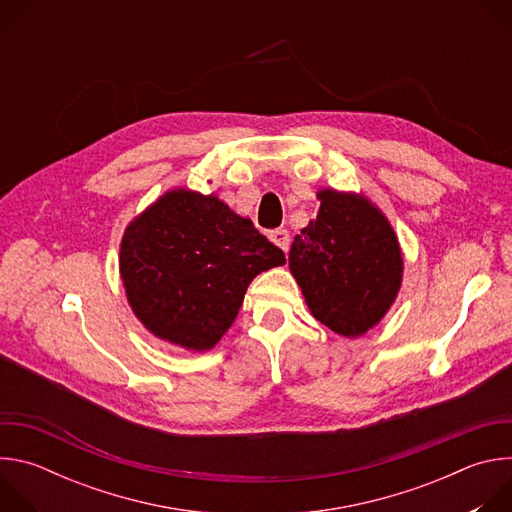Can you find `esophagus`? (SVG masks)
<instances>
[{
	"mask_svg": "<svg viewBox=\"0 0 512 512\" xmlns=\"http://www.w3.org/2000/svg\"><path fill=\"white\" fill-rule=\"evenodd\" d=\"M269 239H271V243L277 245L283 253H287V249H289V233H287L285 229H275V231H271Z\"/></svg>",
	"mask_w": 512,
	"mask_h": 512,
	"instance_id": "obj_1",
	"label": "esophagus"
}]
</instances>
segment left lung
Instances as JSON below:
<instances>
[{"mask_svg": "<svg viewBox=\"0 0 512 512\" xmlns=\"http://www.w3.org/2000/svg\"><path fill=\"white\" fill-rule=\"evenodd\" d=\"M318 216L296 235L289 271L308 310L338 336L358 338L395 304L403 251L385 212L362 192L318 190Z\"/></svg>", "mask_w": 512, "mask_h": 512, "instance_id": "obj_1", "label": "left lung"}]
</instances>
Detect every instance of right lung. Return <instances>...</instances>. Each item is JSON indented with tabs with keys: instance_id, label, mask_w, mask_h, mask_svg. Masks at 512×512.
Here are the masks:
<instances>
[{
	"instance_id": "1",
	"label": "right lung",
	"mask_w": 512,
	"mask_h": 512,
	"mask_svg": "<svg viewBox=\"0 0 512 512\" xmlns=\"http://www.w3.org/2000/svg\"><path fill=\"white\" fill-rule=\"evenodd\" d=\"M285 263L216 194L172 188L131 218L119 275L131 312L156 338L204 352L233 326L249 283Z\"/></svg>"
}]
</instances>
